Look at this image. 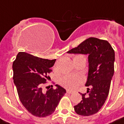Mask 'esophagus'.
<instances>
[{"label":"esophagus","mask_w":124,"mask_h":124,"mask_svg":"<svg viewBox=\"0 0 124 124\" xmlns=\"http://www.w3.org/2000/svg\"><path fill=\"white\" fill-rule=\"evenodd\" d=\"M67 93H72L73 92L72 91H70V90H67Z\"/></svg>","instance_id":"esophagus-1"}]
</instances>
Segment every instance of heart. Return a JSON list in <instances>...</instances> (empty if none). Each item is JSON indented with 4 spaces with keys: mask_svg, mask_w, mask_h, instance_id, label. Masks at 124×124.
I'll list each match as a JSON object with an SVG mask.
<instances>
[{
    "mask_svg": "<svg viewBox=\"0 0 124 124\" xmlns=\"http://www.w3.org/2000/svg\"><path fill=\"white\" fill-rule=\"evenodd\" d=\"M74 58H85L83 55L79 54L75 56ZM83 77L79 75H65L60 79V83L62 86L67 88L68 89H75L82 82H83Z\"/></svg>",
    "mask_w": 124,
    "mask_h": 124,
    "instance_id": "b5f03b06",
    "label": "heart"
}]
</instances>
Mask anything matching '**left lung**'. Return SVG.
<instances>
[{"instance_id": "obj_1", "label": "left lung", "mask_w": 124, "mask_h": 124, "mask_svg": "<svg viewBox=\"0 0 124 124\" xmlns=\"http://www.w3.org/2000/svg\"><path fill=\"white\" fill-rule=\"evenodd\" d=\"M67 53L88 55V74L85 85L89 88L86 93H80L83 100L74 109L81 116L94 115L101 109L109 93L115 71V51L106 40L89 38Z\"/></svg>"}]
</instances>
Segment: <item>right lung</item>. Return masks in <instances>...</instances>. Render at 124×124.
Segmentation results:
<instances>
[{
    "label": "right lung",
    "instance_id": "obj_1",
    "mask_svg": "<svg viewBox=\"0 0 124 124\" xmlns=\"http://www.w3.org/2000/svg\"><path fill=\"white\" fill-rule=\"evenodd\" d=\"M56 59L48 60L19 52L13 62L14 84L23 105L32 115L38 117H46L53 113L66 90L56 85V88L43 85L50 78Z\"/></svg>",
    "mask_w": 124,
    "mask_h": 124
}]
</instances>
